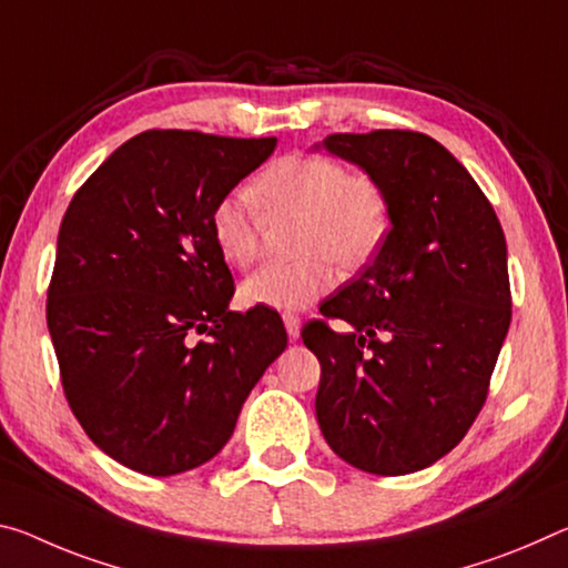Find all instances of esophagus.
<instances>
[{
  "label": "esophagus",
  "mask_w": 568,
  "mask_h": 568,
  "mask_svg": "<svg viewBox=\"0 0 568 568\" xmlns=\"http://www.w3.org/2000/svg\"><path fill=\"white\" fill-rule=\"evenodd\" d=\"M285 323V331H287V338L291 341H298L301 338V318L293 316V313H285L283 316Z\"/></svg>",
  "instance_id": "1"
}]
</instances>
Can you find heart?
<instances>
[{
  "label": "heart",
  "mask_w": 568,
  "mask_h": 568,
  "mask_svg": "<svg viewBox=\"0 0 568 568\" xmlns=\"http://www.w3.org/2000/svg\"><path fill=\"white\" fill-rule=\"evenodd\" d=\"M267 210L301 212L298 252L293 263H267L242 283L250 305L303 311L336 283V263L358 267L374 255L386 232V196L374 176L346 171L323 154H293L255 179ZM212 240L230 265L245 267L257 255V206L247 189L224 194L212 210Z\"/></svg>",
  "instance_id": "1"
}]
</instances>
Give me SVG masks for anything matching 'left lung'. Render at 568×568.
Masks as SVG:
<instances>
[{
  "instance_id": "obj_1",
  "label": "left lung",
  "mask_w": 568,
  "mask_h": 568,
  "mask_svg": "<svg viewBox=\"0 0 568 568\" xmlns=\"http://www.w3.org/2000/svg\"><path fill=\"white\" fill-rule=\"evenodd\" d=\"M374 176L389 232L354 283L303 328L321 362L316 417L341 460L374 475L435 465L478 417L510 326L506 235L488 196L425 133H331Z\"/></svg>"
}]
</instances>
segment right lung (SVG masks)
Listing matches in <instances>:
<instances>
[{
	"label": "right lung",
	"instance_id": "add662e5",
	"mask_svg": "<svg viewBox=\"0 0 568 568\" xmlns=\"http://www.w3.org/2000/svg\"><path fill=\"white\" fill-rule=\"evenodd\" d=\"M275 139L146 131L78 189L60 224L48 328L70 409L98 449L166 478L210 463L287 333L230 311L212 210ZM204 332L211 338L194 342Z\"/></svg>",
	"mask_w": 568,
	"mask_h": 568
}]
</instances>
